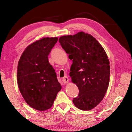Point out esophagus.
Segmentation results:
<instances>
[{
  "instance_id": "1",
  "label": "esophagus",
  "mask_w": 132,
  "mask_h": 132,
  "mask_svg": "<svg viewBox=\"0 0 132 132\" xmlns=\"http://www.w3.org/2000/svg\"><path fill=\"white\" fill-rule=\"evenodd\" d=\"M62 81H63V83H68L69 82V79H68V77H66V76L64 77L62 79Z\"/></svg>"
}]
</instances>
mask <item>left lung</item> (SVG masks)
I'll return each mask as SVG.
<instances>
[{
    "label": "left lung",
    "instance_id": "left-lung-1",
    "mask_svg": "<svg viewBox=\"0 0 132 132\" xmlns=\"http://www.w3.org/2000/svg\"><path fill=\"white\" fill-rule=\"evenodd\" d=\"M62 47L72 60L70 76L79 89L74 105L88 111L103 100L108 87L109 61L104 49L93 36L83 32L59 38Z\"/></svg>",
    "mask_w": 132,
    "mask_h": 132
}]
</instances>
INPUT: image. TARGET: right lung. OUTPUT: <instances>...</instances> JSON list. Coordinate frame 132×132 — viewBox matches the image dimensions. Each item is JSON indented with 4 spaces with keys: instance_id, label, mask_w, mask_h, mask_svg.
<instances>
[{
    "instance_id": "add662e5",
    "label": "right lung",
    "mask_w": 132,
    "mask_h": 132,
    "mask_svg": "<svg viewBox=\"0 0 132 132\" xmlns=\"http://www.w3.org/2000/svg\"><path fill=\"white\" fill-rule=\"evenodd\" d=\"M57 37H45L31 44L20 58L17 72L19 90L32 108L43 111L52 107L61 89L48 55Z\"/></svg>"
}]
</instances>
